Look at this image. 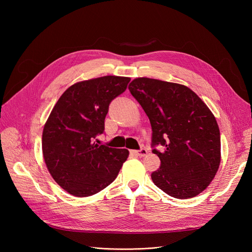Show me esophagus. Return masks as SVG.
Masks as SVG:
<instances>
[{
	"label": "esophagus",
	"mask_w": 252,
	"mask_h": 252,
	"mask_svg": "<svg viewBox=\"0 0 252 252\" xmlns=\"http://www.w3.org/2000/svg\"><path fill=\"white\" fill-rule=\"evenodd\" d=\"M130 152H131V155H134L136 157H145L148 154V151L144 148H142L141 150H131Z\"/></svg>",
	"instance_id": "esophagus-1"
}]
</instances>
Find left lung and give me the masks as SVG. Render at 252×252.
Segmentation results:
<instances>
[{
  "instance_id": "obj_1",
  "label": "left lung",
  "mask_w": 252,
  "mask_h": 252,
  "mask_svg": "<svg viewBox=\"0 0 252 252\" xmlns=\"http://www.w3.org/2000/svg\"><path fill=\"white\" fill-rule=\"evenodd\" d=\"M149 118L152 150L161 161L152 182L175 199L194 197L209 186L220 163L217 120L201 97L185 85L136 78L128 86Z\"/></svg>"
}]
</instances>
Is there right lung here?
I'll use <instances>...</instances> for the list:
<instances>
[{"label": "right lung", "instance_id": "add662e5", "mask_svg": "<svg viewBox=\"0 0 252 252\" xmlns=\"http://www.w3.org/2000/svg\"><path fill=\"white\" fill-rule=\"evenodd\" d=\"M130 78L105 75L78 82L60 96L44 125L42 151L52 179L78 197L110 185L129 156L127 149L94 142L104 131L110 102Z\"/></svg>", "mask_w": 252, "mask_h": 252}]
</instances>
